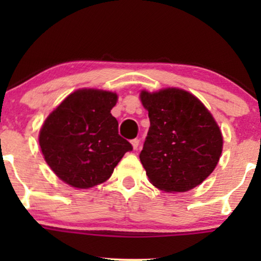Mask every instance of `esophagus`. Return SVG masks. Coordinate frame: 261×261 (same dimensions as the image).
Instances as JSON below:
<instances>
[{
	"mask_svg": "<svg viewBox=\"0 0 261 261\" xmlns=\"http://www.w3.org/2000/svg\"><path fill=\"white\" fill-rule=\"evenodd\" d=\"M131 145H133L134 149H137V148H139V145H140V140L139 139L131 140Z\"/></svg>",
	"mask_w": 261,
	"mask_h": 261,
	"instance_id": "esophagus-1",
	"label": "esophagus"
}]
</instances>
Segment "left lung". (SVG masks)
Instances as JSON below:
<instances>
[{"instance_id":"8db88e82","label":"left lung","mask_w":261,"mask_h":261,"mask_svg":"<svg viewBox=\"0 0 261 261\" xmlns=\"http://www.w3.org/2000/svg\"><path fill=\"white\" fill-rule=\"evenodd\" d=\"M148 110V128L140 161L149 181L168 193L200 185L216 168L223 137L214 116L184 89L141 91Z\"/></svg>"}]
</instances>
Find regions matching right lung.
Masks as SVG:
<instances>
[{"label":"right lung","instance_id":"right-lung-1","mask_svg":"<svg viewBox=\"0 0 261 261\" xmlns=\"http://www.w3.org/2000/svg\"><path fill=\"white\" fill-rule=\"evenodd\" d=\"M116 101V93L79 89L46 118L39 145L46 163L66 184L77 189L101 184L124 154L133 151L110 113Z\"/></svg>","mask_w":261,"mask_h":261}]
</instances>
